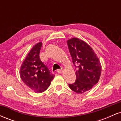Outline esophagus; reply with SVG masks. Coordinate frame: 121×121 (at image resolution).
I'll return each mask as SVG.
<instances>
[{
	"instance_id": "34e87169",
	"label": "esophagus",
	"mask_w": 121,
	"mask_h": 121,
	"mask_svg": "<svg viewBox=\"0 0 121 121\" xmlns=\"http://www.w3.org/2000/svg\"><path fill=\"white\" fill-rule=\"evenodd\" d=\"M62 72H63V70H62V69H58V70H57V72L58 73H61Z\"/></svg>"
}]
</instances>
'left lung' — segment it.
Returning <instances> with one entry per match:
<instances>
[{
	"mask_svg": "<svg viewBox=\"0 0 121 121\" xmlns=\"http://www.w3.org/2000/svg\"><path fill=\"white\" fill-rule=\"evenodd\" d=\"M72 62L76 68V80L69 84L70 89L77 93L91 90L99 81L101 65L99 59L89 45L78 38L67 41Z\"/></svg>",
	"mask_w": 121,
	"mask_h": 121,
	"instance_id": "obj_1",
	"label": "left lung"
}]
</instances>
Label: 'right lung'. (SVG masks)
<instances>
[{
    "instance_id": "right-lung-1",
    "label": "right lung",
    "mask_w": 121,
    "mask_h": 121,
    "mask_svg": "<svg viewBox=\"0 0 121 121\" xmlns=\"http://www.w3.org/2000/svg\"><path fill=\"white\" fill-rule=\"evenodd\" d=\"M41 46L42 43L40 42L32 48L22 64L20 70V77L23 82L37 93L46 91L55 77L40 59Z\"/></svg>"
}]
</instances>
